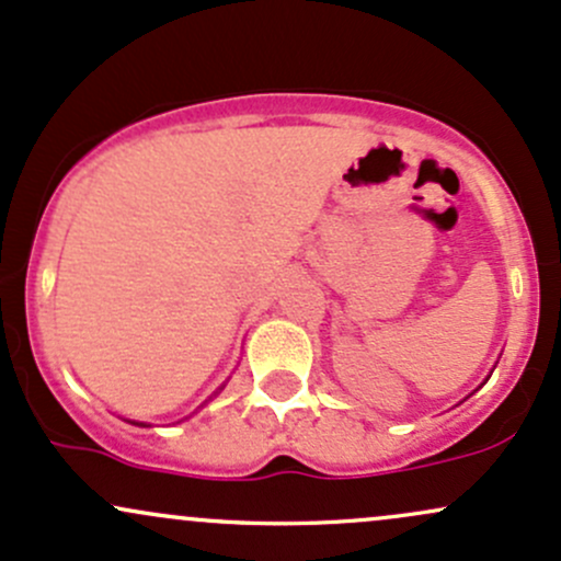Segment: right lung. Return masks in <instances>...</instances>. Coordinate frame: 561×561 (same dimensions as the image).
Returning a JSON list of instances; mask_svg holds the SVG:
<instances>
[{
    "instance_id": "add662e5",
    "label": "right lung",
    "mask_w": 561,
    "mask_h": 561,
    "mask_svg": "<svg viewBox=\"0 0 561 561\" xmlns=\"http://www.w3.org/2000/svg\"><path fill=\"white\" fill-rule=\"evenodd\" d=\"M221 388H225V385H221ZM221 388H219V390H221ZM219 390H216V393H219ZM216 393H214V396H216ZM214 396H210V399H214ZM210 399H208V401H210ZM208 401H206V403H208ZM206 403H201V407H206ZM134 425H141V423H134Z\"/></svg>"
}]
</instances>
